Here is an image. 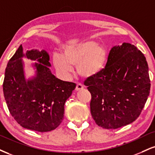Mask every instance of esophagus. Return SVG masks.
<instances>
[{"label":"esophagus","instance_id":"34e87169","mask_svg":"<svg viewBox=\"0 0 155 155\" xmlns=\"http://www.w3.org/2000/svg\"><path fill=\"white\" fill-rule=\"evenodd\" d=\"M84 89V86L81 84H77L76 87V91H80L81 89Z\"/></svg>","mask_w":155,"mask_h":155}]
</instances>
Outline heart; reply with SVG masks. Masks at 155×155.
<instances>
[{
  "label": "heart",
  "instance_id": "b5f03b06",
  "mask_svg": "<svg viewBox=\"0 0 155 155\" xmlns=\"http://www.w3.org/2000/svg\"><path fill=\"white\" fill-rule=\"evenodd\" d=\"M53 62L55 70L63 79L70 77L73 66H76L80 76L92 78L105 68L107 51L94 41H86L64 48L63 55L54 54Z\"/></svg>",
  "mask_w": 155,
  "mask_h": 155
}]
</instances>
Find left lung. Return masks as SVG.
I'll list each match as a JSON object with an SVG mask.
<instances>
[{
	"mask_svg": "<svg viewBox=\"0 0 155 155\" xmlns=\"http://www.w3.org/2000/svg\"><path fill=\"white\" fill-rule=\"evenodd\" d=\"M84 85L90 92V110L100 127L116 129L137 120L150 91L146 58L130 43L114 46L105 68L87 78Z\"/></svg>",
	"mask_w": 155,
	"mask_h": 155,
	"instance_id": "1",
	"label": "left lung"
}]
</instances>
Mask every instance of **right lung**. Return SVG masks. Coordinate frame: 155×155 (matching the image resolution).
I'll return each mask as SVG.
<instances>
[{
	"instance_id": "1",
	"label": "right lung",
	"mask_w": 155,
	"mask_h": 155,
	"mask_svg": "<svg viewBox=\"0 0 155 155\" xmlns=\"http://www.w3.org/2000/svg\"><path fill=\"white\" fill-rule=\"evenodd\" d=\"M37 60L36 74L26 80L22 58ZM50 57L45 50H27L21 45L5 68L3 90L8 110L22 127L39 132L55 129L64 116L65 102L76 84L58 79L50 71Z\"/></svg>"
}]
</instances>
